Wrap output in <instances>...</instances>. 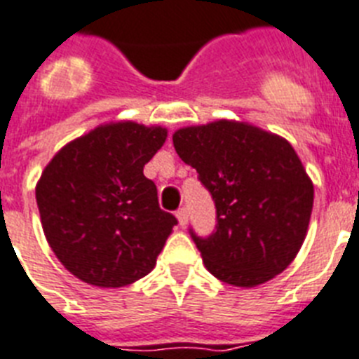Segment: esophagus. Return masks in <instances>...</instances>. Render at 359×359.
Returning <instances> with one entry per match:
<instances>
[{
    "label": "esophagus",
    "mask_w": 359,
    "mask_h": 359,
    "mask_svg": "<svg viewBox=\"0 0 359 359\" xmlns=\"http://www.w3.org/2000/svg\"><path fill=\"white\" fill-rule=\"evenodd\" d=\"M176 219H177V222H180V226L187 224V220H189L187 209H185V208L177 209V211H176Z\"/></svg>",
    "instance_id": "obj_1"
}]
</instances>
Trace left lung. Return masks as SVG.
<instances>
[{"mask_svg": "<svg viewBox=\"0 0 359 359\" xmlns=\"http://www.w3.org/2000/svg\"><path fill=\"white\" fill-rule=\"evenodd\" d=\"M217 208V229L191 231L203 265L220 282L256 287L297 257L313 209V182L287 140L248 122L217 120L172 135Z\"/></svg>", "mask_w": 359, "mask_h": 359, "instance_id": "1", "label": "left lung"}]
</instances>
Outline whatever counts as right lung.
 Instances as JSON below:
<instances>
[{"label": "right lung", "instance_id": "obj_1", "mask_svg": "<svg viewBox=\"0 0 359 359\" xmlns=\"http://www.w3.org/2000/svg\"><path fill=\"white\" fill-rule=\"evenodd\" d=\"M166 133L109 122L70 140L42 170L34 191L46 241L81 282L124 287L156 266L177 220L159 208L142 170Z\"/></svg>", "mask_w": 359, "mask_h": 359}]
</instances>
